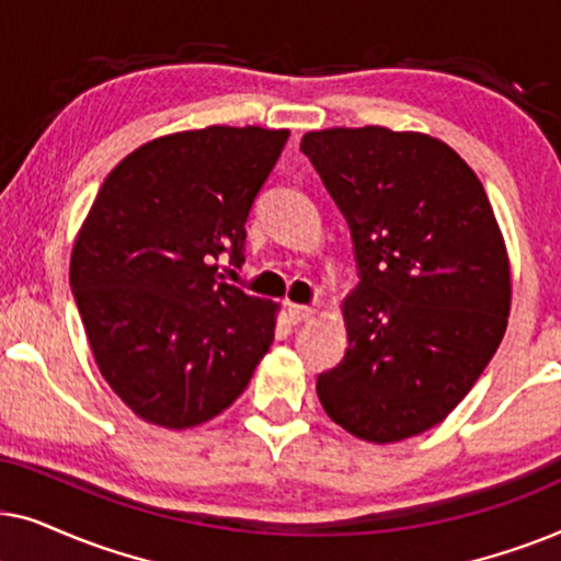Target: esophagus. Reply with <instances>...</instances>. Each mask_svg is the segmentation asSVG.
Masks as SVG:
<instances>
[{
	"label": "esophagus",
	"instance_id": "34e87169",
	"mask_svg": "<svg viewBox=\"0 0 561 561\" xmlns=\"http://www.w3.org/2000/svg\"><path fill=\"white\" fill-rule=\"evenodd\" d=\"M311 317H313L311 306L288 304V321H290V324H301V321H309Z\"/></svg>",
	"mask_w": 561,
	"mask_h": 561
}]
</instances>
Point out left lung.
Masks as SVG:
<instances>
[{"mask_svg": "<svg viewBox=\"0 0 561 561\" xmlns=\"http://www.w3.org/2000/svg\"><path fill=\"white\" fill-rule=\"evenodd\" d=\"M304 156L347 219L359 283L350 347L317 378L329 419L365 442L447 419L493 359L511 265L485 188L447 142L388 127L306 133Z\"/></svg>", "mask_w": 561, "mask_h": 561, "instance_id": "8db88e82", "label": "left lung"}]
</instances>
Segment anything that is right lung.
<instances>
[{
  "mask_svg": "<svg viewBox=\"0 0 561 561\" xmlns=\"http://www.w3.org/2000/svg\"><path fill=\"white\" fill-rule=\"evenodd\" d=\"M288 129L206 127L145 142L106 175L76 237L71 290L91 352L142 421L204 424L271 347L278 306L229 286L244 221Z\"/></svg>",
  "mask_w": 561,
  "mask_h": 561,
  "instance_id": "right-lung-1",
  "label": "right lung"
}]
</instances>
